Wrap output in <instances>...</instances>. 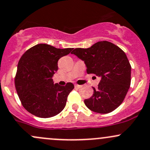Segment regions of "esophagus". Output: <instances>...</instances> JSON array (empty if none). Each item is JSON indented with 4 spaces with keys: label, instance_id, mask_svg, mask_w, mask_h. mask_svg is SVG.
Instances as JSON below:
<instances>
[{
    "label": "esophagus",
    "instance_id": "34e87169",
    "mask_svg": "<svg viewBox=\"0 0 150 150\" xmlns=\"http://www.w3.org/2000/svg\"><path fill=\"white\" fill-rule=\"evenodd\" d=\"M82 86H81V85H78V84H75V87L77 88H80Z\"/></svg>",
    "mask_w": 150,
    "mask_h": 150
}]
</instances>
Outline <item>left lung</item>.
Listing matches in <instances>:
<instances>
[{
    "instance_id": "8db88e82",
    "label": "left lung",
    "mask_w": 150,
    "mask_h": 150,
    "mask_svg": "<svg viewBox=\"0 0 150 150\" xmlns=\"http://www.w3.org/2000/svg\"><path fill=\"white\" fill-rule=\"evenodd\" d=\"M86 64L87 74L101 77L98 88L84 104L96 113L107 114L117 109L126 96L131 83V65L125 53L114 43L99 41L88 49L71 52Z\"/></svg>"
}]
</instances>
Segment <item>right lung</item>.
I'll return each instance as SVG.
<instances>
[{
	"label": "right lung",
	"instance_id": "1",
	"mask_svg": "<svg viewBox=\"0 0 150 150\" xmlns=\"http://www.w3.org/2000/svg\"><path fill=\"white\" fill-rule=\"evenodd\" d=\"M73 50L56 49L40 43L27 50L19 60L15 86L23 107L41 118H49L60 113L74 86L54 84L52 76L58 71V61Z\"/></svg>",
	"mask_w": 150,
	"mask_h": 150
}]
</instances>
